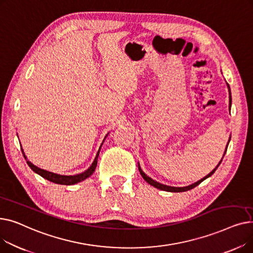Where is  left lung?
I'll use <instances>...</instances> for the list:
<instances>
[{"mask_svg": "<svg viewBox=\"0 0 253 253\" xmlns=\"http://www.w3.org/2000/svg\"><path fill=\"white\" fill-rule=\"evenodd\" d=\"M228 87H229V92H230V108H231V102H232V96H231V90H230V86H229V84H228ZM230 141V140H229ZM229 144V143H228ZM227 149H228V145H227ZM225 152H227V150H225ZM225 152H224V154H225ZM224 156V155H223ZM223 158V157H222ZM221 161H222V159L220 160V162L218 163V165L212 170L210 173L208 174V175H206L204 178H202L201 180H199V181H197V182H195V183H193V184H191V185H188V187H183V188H174V187H169V185H165V184H162V183H159V182H157V181H155L154 179H152L151 177H149L147 174L144 173V172L140 169V166H139V164H138V169H139V172H140V174H141V176L143 177V179L147 181V182H149L151 185H153V187H155V188H157V189H159V190H162V191H166V192H173V193H179V192H185V191H189V190H192V189H194L195 187H197L198 184H200L204 179H206V178H208L209 176H211L212 174L214 173L215 172V170L217 169V167L219 166V164L221 163Z\"/></svg>", "mask_w": 253, "mask_h": 253, "instance_id": "left-lung-1", "label": "left lung"}]
</instances>
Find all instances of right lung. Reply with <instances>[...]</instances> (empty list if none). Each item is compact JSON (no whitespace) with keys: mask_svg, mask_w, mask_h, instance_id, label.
I'll use <instances>...</instances> for the list:
<instances>
[{"mask_svg":"<svg viewBox=\"0 0 253 253\" xmlns=\"http://www.w3.org/2000/svg\"><path fill=\"white\" fill-rule=\"evenodd\" d=\"M22 151V155L23 157L26 159L24 153H23V150ZM99 151H100V148H99ZM99 151L97 152V155L94 159V161H93L92 165L86 170L84 171L83 173H80V174H77V175H59V174H56V173H52V172H49V171H46V170H43L41 168H38L37 166H35L34 164H32L30 161L26 160V163H28V165L30 166V168H32L33 171H35L36 173H38L39 175H41L42 177L46 178L47 180L49 181H52L54 183H58V184H65V185H70V184H75V183H78L80 181H82L84 179H86L87 177H89L93 172H94L95 168H96V165H97V158H98V155H99Z\"/></svg>","mask_w":253,"mask_h":253,"instance_id":"obj_1","label":"right lung"}]
</instances>
